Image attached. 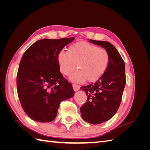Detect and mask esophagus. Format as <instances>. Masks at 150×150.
Masks as SVG:
<instances>
[{
  "label": "esophagus",
  "instance_id": "esophagus-1",
  "mask_svg": "<svg viewBox=\"0 0 150 150\" xmlns=\"http://www.w3.org/2000/svg\"><path fill=\"white\" fill-rule=\"evenodd\" d=\"M72 88H73V89L74 90V91H77L79 90L80 89V86L79 85H77L75 84H72Z\"/></svg>",
  "mask_w": 150,
  "mask_h": 150
}]
</instances>
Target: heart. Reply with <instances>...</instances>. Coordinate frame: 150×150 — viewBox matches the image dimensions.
Segmentation results:
<instances>
[{
	"label": "heart",
	"mask_w": 150,
	"mask_h": 150,
	"mask_svg": "<svg viewBox=\"0 0 150 150\" xmlns=\"http://www.w3.org/2000/svg\"><path fill=\"white\" fill-rule=\"evenodd\" d=\"M61 73L67 76L76 69L69 79L82 83L98 80L106 71L110 62V54L106 49L87 42H77L68 47L67 52L62 51L58 55Z\"/></svg>",
	"instance_id": "b5f03b06"
}]
</instances>
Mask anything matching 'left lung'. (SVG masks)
<instances>
[{"instance_id": "left-lung-1", "label": "left lung", "mask_w": 150, "mask_h": 150, "mask_svg": "<svg viewBox=\"0 0 150 150\" xmlns=\"http://www.w3.org/2000/svg\"><path fill=\"white\" fill-rule=\"evenodd\" d=\"M89 40L106 49L110 54V62L104 74L95 83L81 88L88 96L87 102L80 108L81 116L89 123L98 125L110 120L118 110L126 84L125 64L110 42Z\"/></svg>"}]
</instances>
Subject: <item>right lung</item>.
Returning a JSON list of instances; mask_svg holds the SVG:
<instances>
[{
	"instance_id": "1",
	"label": "right lung",
	"mask_w": 150,
	"mask_h": 150,
	"mask_svg": "<svg viewBox=\"0 0 150 150\" xmlns=\"http://www.w3.org/2000/svg\"><path fill=\"white\" fill-rule=\"evenodd\" d=\"M74 39H40L22 56L17 74V90L22 108L32 120L53 121L60 103L74 96L72 84L59 71L57 59L61 50Z\"/></svg>"
}]
</instances>
